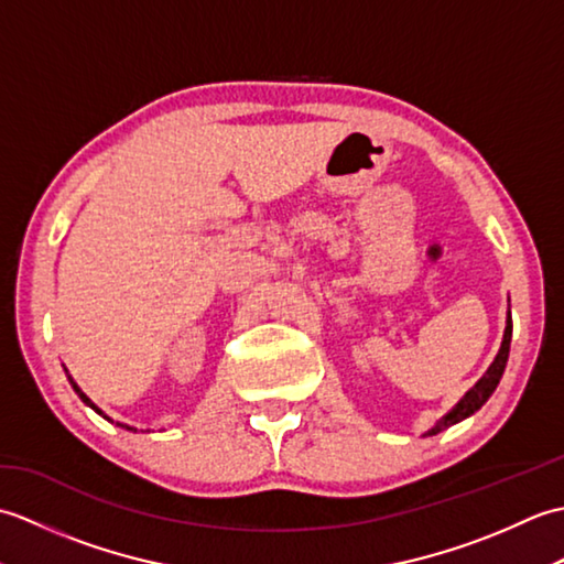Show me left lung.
<instances>
[{
  "instance_id": "1",
  "label": "left lung",
  "mask_w": 564,
  "mask_h": 564,
  "mask_svg": "<svg viewBox=\"0 0 564 564\" xmlns=\"http://www.w3.org/2000/svg\"><path fill=\"white\" fill-rule=\"evenodd\" d=\"M509 346H511V310L507 313L505 339H501L499 354L495 356L492 366L487 368V373H485L480 380H477L470 390H467V392L463 394V400H460L458 404H455L446 416H441L438 422H436V426L429 429L424 436H434V434H438V431L448 429V426H453V424H458V422H463V419H467V416L480 410V406L489 400V394H492V392L497 390L499 380H501V373H505L507 361H509Z\"/></svg>"
}]
</instances>
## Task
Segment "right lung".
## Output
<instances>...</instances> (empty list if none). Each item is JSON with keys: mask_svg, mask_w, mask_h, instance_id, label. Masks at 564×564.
<instances>
[{"mask_svg": "<svg viewBox=\"0 0 564 564\" xmlns=\"http://www.w3.org/2000/svg\"><path fill=\"white\" fill-rule=\"evenodd\" d=\"M67 378H69V376H67ZM69 386H72V390H75V392L79 394V400H82L84 404H87V406H91V410H94V412H97V414H101L104 419H109V416H106V414H104V412L99 410V406H97V404H94V402H91V400L87 398V394H84V392L79 390V386H77V382H75V380H72V378H69ZM126 429H130V426H126ZM130 431H133V429H130Z\"/></svg>", "mask_w": 564, "mask_h": 564, "instance_id": "1", "label": "right lung"}]
</instances>
